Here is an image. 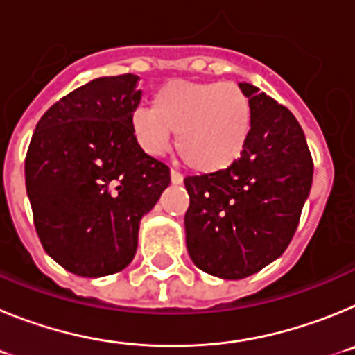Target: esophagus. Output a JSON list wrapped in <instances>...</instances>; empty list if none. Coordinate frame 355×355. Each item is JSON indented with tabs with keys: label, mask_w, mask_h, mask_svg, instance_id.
Segmentation results:
<instances>
[{
	"label": "esophagus",
	"mask_w": 355,
	"mask_h": 355,
	"mask_svg": "<svg viewBox=\"0 0 355 355\" xmlns=\"http://www.w3.org/2000/svg\"><path fill=\"white\" fill-rule=\"evenodd\" d=\"M171 181L174 184H181L183 183V175L180 174V172H175V171H171Z\"/></svg>",
	"instance_id": "esophagus-1"
}]
</instances>
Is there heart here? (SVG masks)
Masks as SVG:
<instances>
[{"label":"heart","mask_w":355,"mask_h":355,"mask_svg":"<svg viewBox=\"0 0 355 355\" xmlns=\"http://www.w3.org/2000/svg\"><path fill=\"white\" fill-rule=\"evenodd\" d=\"M252 128V106L233 81H171L153 97V110L131 117L135 139L158 156L175 133V153L200 174H215L240 159Z\"/></svg>","instance_id":"1"}]
</instances>
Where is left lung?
<instances>
[{
  "label": "left lung",
  "instance_id": "obj_1",
  "mask_svg": "<svg viewBox=\"0 0 355 355\" xmlns=\"http://www.w3.org/2000/svg\"><path fill=\"white\" fill-rule=\"evenodd\" d=\"M240 89L252 106L240 159L184 180L188 254L220 279L249 277L286 250L313 183L311 153L293 114L254 85Z\"/></svg>",
  "mask_w": 355,
  "mask_h": 355
}]
</instances>
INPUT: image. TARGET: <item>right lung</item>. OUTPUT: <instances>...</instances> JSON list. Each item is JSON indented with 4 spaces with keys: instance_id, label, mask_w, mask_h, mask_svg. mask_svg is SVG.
<instances>
[{
    "instance_id": "obj_1",
    "label": "right lung",
    "mask_w": 355,
    "mask_h": 355,
    "mask_svg": "<svg viewBox=\"0 0 355 355\" xmlns=\"http://www.w3.org/2000/svg\"><path fill=\"white\" fill-rule=\"evenodd\" d=\"M135 74L89 81L37 122L24 162L44 250L65 270L103 277L135 258L142 216L171 184L165 163L131 130L140 105Z\"/></svg>"
}]
</instances>
